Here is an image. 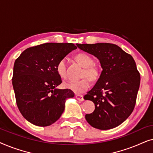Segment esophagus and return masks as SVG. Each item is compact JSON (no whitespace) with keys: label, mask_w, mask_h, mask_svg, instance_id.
Segmentation results:
<instances>
[{"label":"esophagus","mask_w":153,"mask_h":153,"mask_svg":"<svg viewBox=\"0 0 153 153\" xmlns=\"http://www.w3.org/2000/svg\"><path fill=\"white\" fill-rule=\"evenodd\" d=\"M75 97H76V99L79 100V101H83V100H84V99H83V96L81 95H76Z\"/></svg>","instance_id":"1"}]
</instances>
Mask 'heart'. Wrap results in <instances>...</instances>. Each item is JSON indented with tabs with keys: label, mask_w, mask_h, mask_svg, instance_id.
Segmentation results:
<instances>
[{
	"label": "heart",
	"mask_w": 153,
	"mask_h": 153,
	"mask_svg": "<svg viewBox=\"0 0 153 153\" xmlns=\"http://www.w3.org/2000/svg\"><path fill=\"white\" fill-rule=\"evenodd\" d=\"M75 59L83 68L82 77H85L79 81H69L65 83L64 85L67 88L72 90L76 93H82L89 88L91 81H97L100 76L101 70L99 65L93 63V59L91 56L85 53H79L75 56ZM56 71L61 78L66 77L67 59L63 58L60 59L56 65Z\"/></svg>",
	"instance_id": "1"
}]
</instances>
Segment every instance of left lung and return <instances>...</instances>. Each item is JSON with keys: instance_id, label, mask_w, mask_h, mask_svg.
<instances>
[{"instance_id": "obj_1", "label": "left lung", "mask_w": 153, "mask_h": 153, "mask_svg": "<svg viewBox=\"0 0 153 153\" xmlns=\"http://www.w3.org/2000/svg\"><path fill=\"white\" fill-rule=\"evenodd\" d=\"M99 59L102 70L97 83L84 96L95 104V111L85 115L95 128L106 130L123 123L134 108L140 85V73L130 54L111 43L76 44Z\"/></svg>"}]
</instances>
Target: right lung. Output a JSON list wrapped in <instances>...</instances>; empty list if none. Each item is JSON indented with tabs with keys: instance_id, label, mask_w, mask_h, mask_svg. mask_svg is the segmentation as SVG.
Segmentation results:
<instances>
[{
	"instance_id": "obj_1",
	"label": "right lung",
	"mask_w": 153,
	"mask_h": 153,
	"mask_svg": "<svg viewBox=\"0 0 153 153\" xmlns=\"http://www.w3.org/2000/svg\"><path fill=\"white\" fill-rule=\"evenodd\" d=\"M76 49L72 43H45L29 47L16 58L12 85L16 105L24 118L40 127L58 120L65 109L70 89H57L62 83L56 65Z\"/></svg>"
}]
</instances>
